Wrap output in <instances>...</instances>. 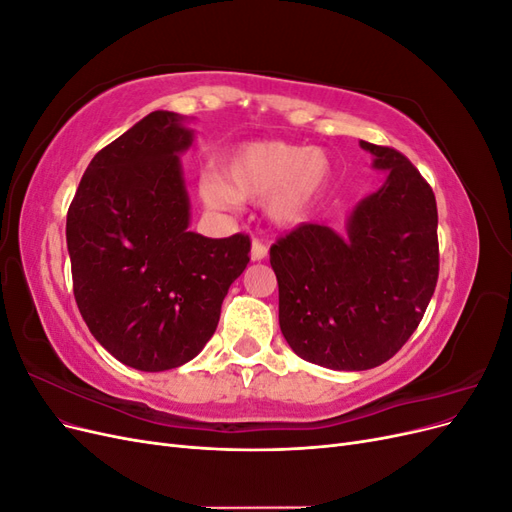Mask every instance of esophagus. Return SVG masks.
Masks as SVG:
<instances>
[{
    "label": "esophagus",
    "instance_id": "1",
    "mask_svg": "<svg viewBox=\"0 0 512 512\" xmlns=\"http://www.w3.org/2000/svg\"><path fill=\"white\" fill-rule=\"evenodd\" d=\"M267 254H269V250H267L265 243H262V241H252V252H250V256H252L254 262L265 260Z\"/></svg>",
    "mask_w": 512,
    "mask_h": 512
}]
</instances>
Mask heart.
I'll return each instance as SVG.
<instances>
[{"instance_id":"heart-1","label":"heart","mask_w":512,"mask_h":512,"mask_svg":"<svg viewBox=\"0 0 512 512\" xmlns=\"http://www.w3.org/2000/svg\"><path fill=\"white\" fill-rule=\"evenodd\" d=\"M329 177L322 151L284 141H258L235 149L224 164V175H207L200 196L213 209H230L239 200L265 201L269 220L297 226L312 213Z\"/></svg>"}]
</instances>
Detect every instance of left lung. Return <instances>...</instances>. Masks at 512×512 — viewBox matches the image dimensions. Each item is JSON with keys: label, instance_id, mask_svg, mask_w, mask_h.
<instances>
[{"label": "left lung", "instance_id": "8db88e82", "mask_svg": "<svg viewBox=\"0 0 512 512\" xmlns=\"http://www.w3.org/2000/svg\"><path fill=\"white\" fill-rule=\"evenodd\" d=\"M361 147L386 179L352 209L346 232L301 224L271 245L288 346L337 371L389 361L423 320L440 271L429 183L404 153Z\"/></svg>", "mask_w": 512, "mask_h": 512}]
</instances>
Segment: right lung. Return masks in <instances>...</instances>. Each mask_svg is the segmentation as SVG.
Wrapping results in <instances>:
<instances>
[{
	"label": "right lung",
	"instance_id": "1",
	"mask_svg": "<svg viewBox=\"0 0 512 512\" xmlns=\"http://www.w3.org/2000/svg\"><path fill=\"white\" fill-rule=\"evenodd\" d=\"M185 117L153 111L100 149L68 209L74 299L98 342L123 365L166 371L192 361L218 329L250 237L188 230L179 156Z\"/></svg>",
	"mask_w": 512,
	"mask_h": 512
}]
</instances>
